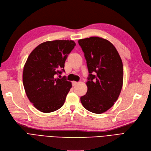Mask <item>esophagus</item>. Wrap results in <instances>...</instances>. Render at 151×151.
<instances>
[{
	"label": "esophagus",
	"instance_id": "obj_1",
	"mask_svg": "<svg viewBox=\"0 0 151 151\" xmlns=\"http://www.w3.org/2000/svg\"><path fill=\"white\" fill-rule=\"evenodd\" d=\"M79 83V82H76V81H73L72 82V86H76V85H77V84Z\"/></svg>",
	"mask_w": 151,
	"mask_h": 151
}]
</instances>
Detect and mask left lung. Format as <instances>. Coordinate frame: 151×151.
<instances>
[{"label": "left lung", "instance_id": "left-lung-1", "mask_svg": "<svg viewBox=\"0 0 151 151\" xmlns=\"http://www.w3.org/2000/svg\"><path fill=\"white\" fill-rule=\"evenodd\" d=\"M84 52L89 72L87 92L81 97L88 111L100 114L114 104L123 82L122 59L116 49L107 40L92 37L78 41Z\"/></svg>", "mask_w": 151, "mask_h": 151}]
</instances>
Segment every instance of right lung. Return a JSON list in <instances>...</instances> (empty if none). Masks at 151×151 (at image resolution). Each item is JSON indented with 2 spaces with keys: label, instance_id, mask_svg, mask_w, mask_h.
<instances>
[{
  "label": "right lung",
  "instance_id": "add662e5",
  "mask_svg": "<svg viewBox=\"0 0 151 151\" xmlns=\"http://www.w3.org/2000/svg\"><path fill=\"white\" fill-rule=\"evenodd\" d=\"M76 46L72 40H55L39 45L30 53L23 72L27 96L39 111L50 113L64 105L72 83L56 78L64 72V63Z\"/></svg>",
  "mask_w": 151,
  "mask_h": 151
}]
</instances>
